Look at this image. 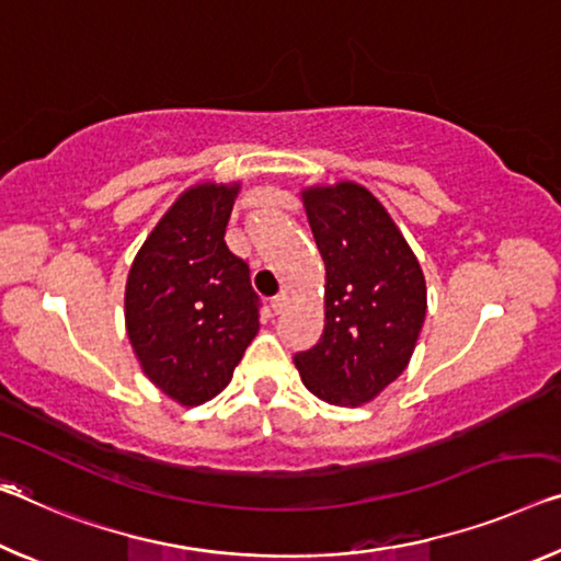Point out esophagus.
I'll return each instance as SVG.
<instances>
[{
	"label": "esophagus",
	"instance_id": "1",
	"mask_svg": "<svg viewBox=\"0 0 561 561\" xmlns=\"http://www.w3.org/2000/svg\"><path fill=\"white\" fill-rule=\"evenodd\" d=\"M286 306H288V296H286V293H280V296L271 298V310H273L275 316L283 313V310H286Z\"/></svg>",
	"mask_w": 561,
	"mask_h": 561
}]
</instances>
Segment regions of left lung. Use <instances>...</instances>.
<instances>
[{"mask_svg":"<svg viewBox=\"0 0 561 561\" xmlns=\"http://www.w3.org/2000/svg\"><path fill=\"white\" fill-rule=\"evenodd\" d=\"M300 197L325 263V329L293 360L318 399L360 407L409 366L426 318L424 273L364 185H313Z\"/></svg>","mask_w":561,"mask_h":561,"instance_id":"left-lung-1","label":"left lung"}]
</instances>
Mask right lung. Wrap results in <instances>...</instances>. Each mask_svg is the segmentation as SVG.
Instances as JSON below:
<instances>
[{"mask_svg":"<svg viewBox=\"0 0 561 561\" xmlns=\"http://www.w3.org/2000/svg\"><path fill=\"white\" fill-rule=\"evenodd\" d=\"M238 191V183L187 187L127 275L125 325L135 356L183 407H201L226 389L261 329L251 271L226 245Z\"/></svg>","mask_w":561,"mask_h":561,"instance_id":"right-lung-1","label":"right lung"}]
</instances>
